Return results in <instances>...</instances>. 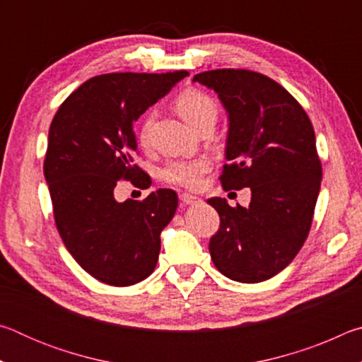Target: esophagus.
Segmentation results:
<instances>
[{"label":"esophagus","mask_w":362,"mask_h":362,"mask_svg":"<svg viewBox=\"0 0 362 362\" xmlns=\"http://www.w3.org/2000/svg\"><path fill=\"white\" fill-rule=\"evenodd\" d=\"M180 203H182L183 206H194V204L201 203V199L196 198V196H193V194L183 193V194H180Z\"/></svg>","instance_id":"1"}]
</instances>
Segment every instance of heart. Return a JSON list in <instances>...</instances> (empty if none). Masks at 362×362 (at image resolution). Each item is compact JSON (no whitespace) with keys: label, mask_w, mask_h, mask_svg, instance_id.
<instances>
[{"label":"heart","mask_w":362,"mask_h":362,"mask_svg":"<svg viewBox=\"0 0 362 362\" xmlns=\"http://www.w3.org/2000/svg\"><path fill=\"white\" fill-rule=\"evenodd\" d=\"M174 107L183 119L194 129L204 122H216L217 103L211 95L199 89H187L175 97ZM153 127V115L146 113L139 127L140 142L146 145L150 142ZM211 169V161L207 158L194 159H179L169 163L163 170V179L185 188H196L199 185L201 177Z\"/></svg>","instance_id":"1"}]
</instances>
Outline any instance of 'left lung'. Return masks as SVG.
<instances>
[{
  "mask_svg": "<svg viewBox=\"0 0 362 362\" xmlns=\"http://www.w3.org/2000/svg\"><path fill=\"white\" fill-rule=\"evenodd\" d=\"M228 113L225 189L250 188L247 207L207 199L220 216L214 265L238 283H262L289 265L310 233L322 168L313 124L283 86L262 73L222 69L194 75Z\"/></svg>",
  "mask_w": 362,
  "mask_h": 362,
  "instance_id": "obj_1",
  "label": "left lung"
}]
</instances>
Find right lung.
<instances>
[{
  "instance_id": "obj_1",
  "label": "right lung",
  "mask_w": 362,
  "mask_h": 362,
  "mask_svg": "<svg viewBox=\"0 0 362 362\" xmlns=\"http://www.w3.org/2000/svg\"><path fill=\"white\" fill-rule=\"evenodd\" d=\"M188 76V71L107 73L66 97L49 127L45 179L65 247L90 276L110 286L148 278L173 220L174 189L159 188L144 201L115 199L119 180L139 188L150 177L134 164V122Z\"/></svg>"
}]
</instances>
